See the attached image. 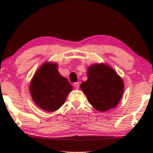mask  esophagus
I'll return each mask as SVG.
<instances>
[{
	"label": "esophagus",
	"mask_w": 153,
	"mask_h": 153,
	"mask_svg": "<svg viewBox=\"0 0 153 153\" xmlns=\"http://www.w3.org/2000/svg\"><path fill=\"white\" fill-rule=\"evenodd\" d=\"M74 86L75 88H78L79 86V83L78 82H75L74 84Z\"/></svg>",
	"instance_id": "esophagus-1"
}]
</instances>
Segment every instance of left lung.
<instances>
[{
    "label": "left lung",
    "instance_id": "8db88e82",
    "mask_svg": "<svg viewBox=\"0 0 153 153\" xmlns=\"http://www.w3.org/2000/svg\"><path fill=\"white\" fill-rule=\"evenodd\" d=\"M80 88L93 107L105 111L118 104L122 97L124 85L112 68L101 64L89 67L87 81L82 82Z\"/></svg>",
    "mask_w": 153,
    "mask_h": 153
}]
</instances>
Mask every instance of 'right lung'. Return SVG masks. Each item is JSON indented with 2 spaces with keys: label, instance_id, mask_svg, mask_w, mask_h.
I'll return each mask as SVG.
<instances>
[{
  "label": "right lung",
  "instance_id": "right-lung-1",
  "mask_svg": "<svg viewBox=\"0 0 153 153\" xmlns=\"http://www.w3.org/2000/svg\"><path fill=\"white\" fill-rule=\"evenodd\" d=\"M72 86L61 76L57 65L45 63L31 82L30 92L32 99L40 108L49 112L59 109L64 104Z\"/></svg>",
  "mask_w": 153,
  "mask_h": 153
}]
</instances>
